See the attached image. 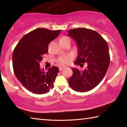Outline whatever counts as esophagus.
Masks as SVG:
<instances>
[{
  "instance_id": "obj_1",
  "label": "esophagus",
  "mask_w": 127,
  "mask_h": 127,
  "mask_svg": "<svg viewBox=\"0 0 127 127\" xmlns=\"http://www.w3.org/2000/svg\"><path fill=\"white\" fill-rule=\"evenodd\" d=\"M63 69H64L63 67H59V70H60V71H62V70H63Z\"/></svg>"
}]
</instances>
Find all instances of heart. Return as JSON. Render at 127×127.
Wrapping results in <instances>:
<instances>
[{"label":"heart","mask_w":127,"mask_h":127,"mask_svg":"<svg viewBox=\"0 0 127 127\" xmlns=\"http://www.w3.org/2000/svg\"><path fill=\"white\" fill-rule=\"evenodd\" d=\"M64 40H69V38L66 36H63V37H61V41H64ZM69 61V58L68 57H61L59 58L58 59V63L60 65H65L67 64Z\"/></svg>","instance_id":"obj_1"}]
</instances>
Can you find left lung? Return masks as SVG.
Masks as SVG:
<instances>
[{
    "instance_id": "left-lung-1",
    "label": "left lung",
    "mask_w": 127,
    "mask_h": 127,
    "mask_svg": "<svg viewBox=\"0 0 127 127\" xmlns=\"http://www.w3.org/2000/svg\"><path fill=\"white\" fill-rule=\"evenodd\" d=\"M68 36L76 42L78 57L75 64L87 66L83 71L72 68L73 75L69 78L70 87L74 91L85 92L99 84L106 74L110 63V55L107 42L94 30L78 28L68 31Z\"/></svg>"
}]
</instances>
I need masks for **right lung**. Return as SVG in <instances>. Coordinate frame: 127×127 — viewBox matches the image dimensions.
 <instances>
[{
	"mask_svg": "<svg viewBox=\"0 0 127 127\" xmlns=\"http://www.w3.org/2000/svg\"><path fill=\"white\" fill-rule=\"evenodd\" d=\"M61 32V30L35 29L23 36L14 49L12 62L15 76L26 89L33 94H46L53 89L59 68L53 66L45 72L40 68V62L43 55L48 52V44Z\"/></svg>",
	"mask_w": 127,
	"mask_h": 127,
	"instance_id": "right-lung-1",
	"label": "right lung"
}]
</instances>
